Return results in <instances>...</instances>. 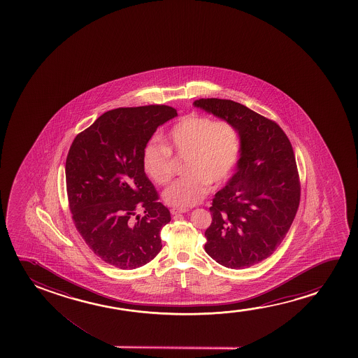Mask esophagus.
I'll return each instance as SVG.
<instances>
[{
  "label": "esophagus",
  "instance_id": "esophagus-1",
  "mask_svg": "<svg viewBox=\"0 0 358 358\" xmlns=\"http://www.w3.org/2000/svg\"><path fill=\"white\" fill-rule=\"evenodd\" d=\"M188 209H182V208H172L171 214L172 215H178V214H183V213H187Z\"/></svg>",
  "mask_w": 358,
  "mask_h": 358
}]
</instances>
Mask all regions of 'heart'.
Instances as JSON below:
<instances>
[{
  "label": "heart",
  "instance_id": "1",
  "mask_svg": "<svg viewBox=\"0 0 358 358\" xmlns=\"http://www.w3.org/2000/svg\"><path fill=\"white\" fill-rule=\"evenodd\" d=\"M164 147L148 144L143 150V167L157 185L171 180L170 152L186 155L185 173L165 189L162 198L173 208L196 206L210 185H220L230 176L240 154V136L231 123L188 115L162 137Z\"/></svg>",
  "mask_w": 358,
  "mask_h": 358
}]
</instances>
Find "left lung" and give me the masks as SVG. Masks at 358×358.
<instances>
[{
  "instance_id": "1",
  "label": "left lung",
  "mask_w": 358,
  "mask_h": 358,
  "mask_svg": "<svg viewBox=\"0 0 358 358\" xmlns=\"http://www.w3.org/2000/svg\"><path fill=\"white\" fill-rule=\"evenodd\" d=\"M193 105L231 123L241 144L235 173L213 199L204 250L226 268H250L273 255L299 209L292 145L279 124L242 103L199 99Z\"/></svg>"
}]
</instances>
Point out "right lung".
Masks as SVG:
<instances>
[{"instance_id": "1", "label": "right lung", "mask_w": 358, "mask_h": 358, "mask_svg": "<svg viewBox=\"0 0 358 358\" xmlns=\"http://www.w3.org/2000/svg\"><path fill=\"white\" fill-rule=\"evenodd\" d=\"M176 116L166 105L115 108L69 148L66 185L74 225L99 258L120 269L143 266L162 250L160 231L171 215L144 172L143 150Z\"/></svg>"}]
</instances>
